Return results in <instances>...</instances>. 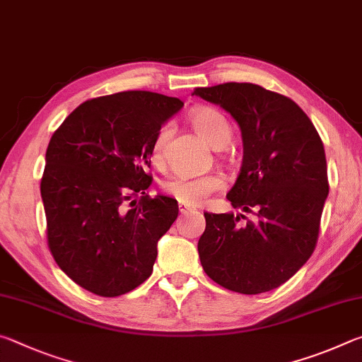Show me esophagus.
Instances as JSON below:
<instances>
[{
	"mask_svg": "<svg viewBox=\"0 0 362 362\" xmlns=\"http://www.w3.org/2000/svg\"><path fill=\"white\" fill-rule=\"evenodd\" d=\"M179 211H180V214H188V212L193 211V207H189V206H187V204L180 203V204H179Z\"/></svg>",
	"mask_w": 362,
	"mask_h": 362,
	"instance_id": "esophagus-1",
	"label": "esophagus"
}]
</instances>
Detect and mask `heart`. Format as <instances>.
Masks as SVG:
<instances>
[{
    "instance_id": "b5f03b06",
    "label": "heart",
    "mask_w": 362,
    "mask_h": 362,
    "mask_svg": "<svg viewBox=\"0 0 362 362\" xmlns=\"http://www.w3.org/2000/svg\"><path fill=\"white\" fill-rule=\"evenodd\" d=\"M196 132L203 137L207 144L214 148H222L231 139V127L225 116L216 108L203 107L194 110L189 115ZM173 131V126L166 122L159 127L155 139L151 142V159L155 163H161L166 150L168 139ZM225 180L218 174H204V175H185L174 174L168 180H164L163 187L166 192L183 204L198 206L203 204L212 193L222 189Z\"/></svg>"
}]
</instances>
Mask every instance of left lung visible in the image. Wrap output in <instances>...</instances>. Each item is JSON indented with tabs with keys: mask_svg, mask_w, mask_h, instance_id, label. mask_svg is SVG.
I'll use <instances>...</instances> for the list:
<instances>
[{
	"mask_svg": "<svg viewBox=\"0 0 362 362\" xmlns=\"http://www.w3.org/2000/svg\"><path fill=\"white\" fill-rule=\"evenodd\" d=\"M193 94L222 107L240 126L243 166L226 198L257 217L240 225L243 214L204 212L201 265L233 292L276 289L316 247L329 193L322 140L296 102L262 86L225 83Z\"/></svg>",
	"mask_w": 362,
	"mask_h": 362,
	"instance_id": "left-lung-1",
	"label": "left lung"
}]
</instances>
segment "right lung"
I'll use <instances>...</instances> for the list:
<instances>
[{
	"label": "right lung",
	"mask_w": 362,
	"mask_h": 362,
	"mask_svg": "<svg viewBox=\"0 0 362 362\" xmlns=\"http://www.w3.org/2000/svg\"><path fill=\"white\" fill-rule=\"evenodd\" d=\"M183 107L175 97L126 90L81 103L52 134L41 198L47 246L83 289L118 297L150 278L177 201L150 198L151 142Z\"/></svg>",
	"instance_id": "1"
}]
</instances>
